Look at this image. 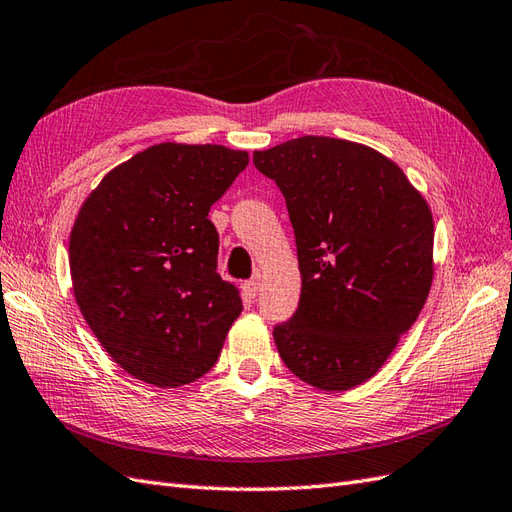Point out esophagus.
<instances>
[{
    "label": "esophagus",
    "instance_id": "obj_1",
    "mask_svg": "<svg viewBox=\"0 0 512 512\" xmlns=\"http://www.w3.org/2000/svg\"><path fill=\"white\" fill-rule=\"evenodd\" d=\"M259 292H261V277H259V274H255V277H253L251 281L244 283V294H246L248 298H257Z\"/></svg>",
    "mask_w": 512,
    "mask_h": 512
}]
</instances>
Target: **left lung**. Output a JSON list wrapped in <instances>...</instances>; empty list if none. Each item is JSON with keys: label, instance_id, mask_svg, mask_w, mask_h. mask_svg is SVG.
Masks as SVG:
<instances>
[{"label": "left lung", "instance_id": "8db88e82", "mask_svg": "<svg viewBox=\"0 0 512 512\" xmlns=\"http://www.w3.org/2000/svg\"><path fill=\"white\" fill-rule=\"evenodd\" d=\"M285 196L303 287L274 326L283 363L322 391L372 378L432 285L435 225L402 168L365 144L303 136L255 151Z\"/></svg>", "mask_w": 512, "mask_h": 512}]
</instances>
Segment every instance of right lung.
I'll use <instances>...</instances> for the list:
<instances>
[{
	"label": "right lung",
	"instance_id": "obj_1",
	"mask_svg": "<svg viewBox=\"0 0 512 512\" xmlns=\"http://www.w3.org/2000/svg\"><path fill=\"white\" fill-rule=\"evenodd\" d=\"M248 164L222 144L160 142L112 168L88 194L69 240L73 294L121 368L155 387L209 372L235 318L212 207Z\"/></svg>",
	"mask_w": 512,
	"mask_h": 512
}]
</instances>
